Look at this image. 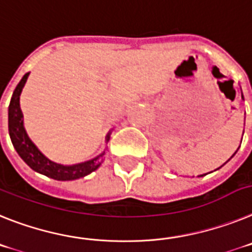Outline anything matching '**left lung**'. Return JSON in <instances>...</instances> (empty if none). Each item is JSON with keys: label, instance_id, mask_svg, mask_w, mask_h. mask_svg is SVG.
I'll return each instance as SVG.
<instances>
[{"label": "left lung", "instance_id": "obj_1", "mask_svg": "<svg viewBox=\"0 0 252 252\" xmlns=\"http://www.w3.org/2000/svg\"><path fill=\"white\" fill-rule=\"evenodd\" d=\"M242 97H244V96H242Z\"/></svg>", "mask_w": 252, "mask_h": 252}]
</instances>
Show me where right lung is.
<instances>
[{"instance_id":"add662e5","label":"right lung","mask_w":252,"mask_h":252,"mask_svg":"<svg viewBox=\"0 0 252 252\" xmlns=\"http://www.w3.org/2000/svg\"><path fill=\"white\" fill-rule=\"evenodd\" d=\"M28 76H29V73L24 74V77L17 84L16 89L12 94V97H11L10 105H8V133H10L11 142L14 144L16 152L19 153V156L34 171L45 175V176L54 179V180H76V179L84 178L86 175L95 171L104 161L105 152L95 157V158L86 161V162L72 166H63L48 159L36 148V146L30 141L25 132V128H24L23 111L20 109V95L24 85L28 80ZM109 139H110V133L106 135V142H109Z\"/></svg>"}]
</instances>
